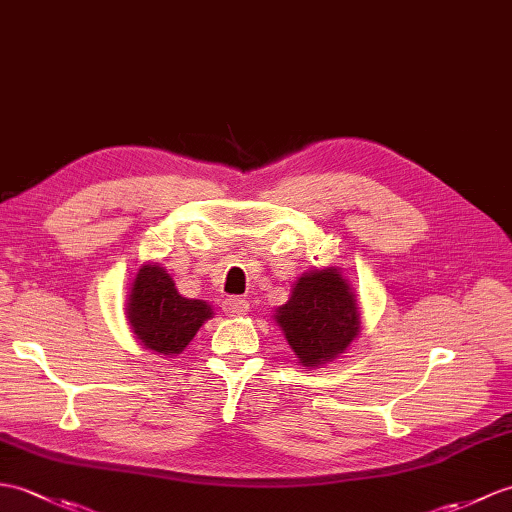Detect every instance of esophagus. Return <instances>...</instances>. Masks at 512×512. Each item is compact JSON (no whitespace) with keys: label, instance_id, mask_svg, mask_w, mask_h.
Segmentation results:
<instances>
[{"label":"esophagus","instance_id":"obj_1","mask_svg":"<svg viewBox=\"0 0 512 512\" xmlns=\"http://www.w3.org/2000/svg\"><path fill=\"white\" fill-rule=\"evenodd\" d=\"M222 310L227 316H244L251 310V303L246 299H240V296H229V299H224Z\"/></svg>","mask_w":512,"mask_h":512}]
</instances>
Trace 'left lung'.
<instances>
[{"label": "left lung", "mask_w": 512, "mask_h": 512, "mask_svg": "<svg viewBox=\"0 0 512 512\" xmlns=\"http://www.w3.org/2000/svg\"><path fill=\"white\" fill-rule=\"evenodd\" d=\"M277 312V323L303 366L336 358L360 331L355 294L336 268L303 275Z\"/></svg>", "instance_id": "1"}]
</instances>
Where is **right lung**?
I'll list each match as a JSON object with an SVG mask.
<instances>
[{
  "mask_svg": "<svg viewBox=\"0 0 512 512\" xmlns=\"http://www.w3.org/2000/svg\"><path fill=\"white\" fill-rule=\"evenodd\" d=\"M211 314L205 301L178 294L163 268L144 266L137 272L128 301V320L146 349L163 355L181 353Z\"/></svg>",
  "mask_w": 512,
  "mask_h": 512,
  "instance_id": "right-lung-1",
  "label": "right lung"
}]
</instances>
